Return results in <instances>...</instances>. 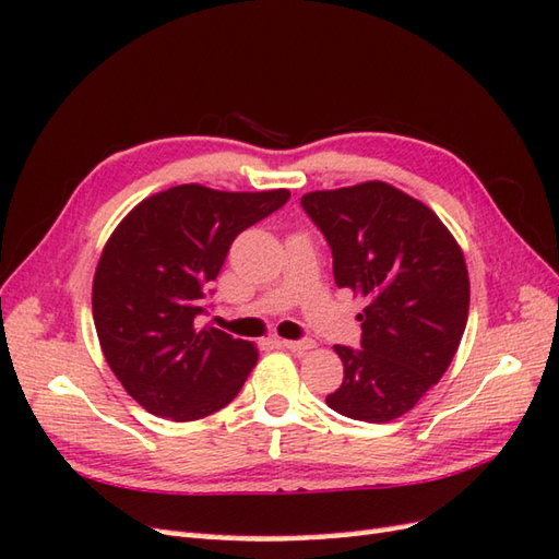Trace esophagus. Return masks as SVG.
I'll use <instances>...</instances> for the list:
<instances>
[{"label":"esophagus","instance_id":"1","mask_svg":"<svg viewBox=\"0 0 559 559\" xmlns=\"http://www.w3.org/2000/svg\"><path fill=\"white\" fill-rule=\"evenodd\" d=\"M281 346L293 350V353H305V350L314 348V343H312V341H288V338H283Z\"/></svg>","mask_w":559,"mask_h":559}]
</instances>
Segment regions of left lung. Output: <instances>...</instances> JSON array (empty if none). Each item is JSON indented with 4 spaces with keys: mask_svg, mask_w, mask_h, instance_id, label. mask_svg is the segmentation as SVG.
Masks as SVG:
<instances>
[{
    "mask_svg": "<svg viewBox=\"0 0 559 559\" xmlns=\"http://www.w3.org/2000/svg\"><path fill=\"white\" fill-rule=\"evenodd\" d=\"M302 206L329 240L336 286L365 300L362 350L334 346L343 384L329 408L396 420L459 350L471 300L461 245L430 206L382 180L307 192Z\"/></svg>",
    "mask_w": 559,
    "mask_h": 559,
    "instance_id": "1",
    "label": "left lung"
}]
</instances>
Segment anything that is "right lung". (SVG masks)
I'll return each instance as SVG.
<instances>
[{
  "label": "right lung",
  "instance_id": "add662e5",
  "mask_svg": "<svg viewBox=\"0 0 559 559\" xmlns=\"http://www.w3.org/2000/svg\"><path fill=\"white\" fill-rule=\"evenodd\" d=\"M290 197L177 185L112 230L93 276V322L112 374L141 408L175 423L206 418L240 394L254 343L197 326L233 240Z\"/></svg>",
  "mask_w": 559,
  "mask_h": 559
}]
</instances>
